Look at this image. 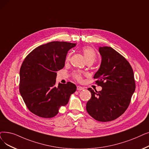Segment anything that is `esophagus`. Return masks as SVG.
Returning <instances> with one entry per match:
<instances>
[{
    "mask_svg": "<svg viewBox=\"0 0 149 149\" xmlns=\"http://www.w3.org/2000/svg\"><path fill=\"white\" fill-rule=\"evenodd\" d=\"M77 89L78 91H82L83 89H85V88L83 87V86H77Z\"/></svg>",
    "mask_w": 149,
    "mask_h": 149,
    "instance_id": "esophagus-1",
    "label": "esophagus"
}]
</instances>
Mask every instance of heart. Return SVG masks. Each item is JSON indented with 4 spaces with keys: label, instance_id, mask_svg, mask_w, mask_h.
<instances>
[{
    "label": "heart",
    "instance_id": "b5f03b06",
    "mask_svg": "<svg viewBox=\"0 0 149 149\" xmlns=\"http://www.w3.org/2000/svg\"><path fill=\"white\" fill-rule=\"evenodd\" d=\"M82 52L86 60V61H94L96 59V54L94 49L89 47H85L82 49ZM70 54H69L66 57V60H69L70 58ZM74 77L76 80H77L79 81H81L82 80V77L80 73L77 72L74 74Z\"/></svg>",
    "mask_w": 149,
    "mask_h": 149
}]
</instances>
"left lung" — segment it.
Here are the masks:
<instances>
[{
    "mask_svg": "<svg viewBox=\"0 0 149 149\" xmlns=\"http://www.w3.org/2000/svg\"><path fill=\"white\" fill-rule=\"evenodd\" d=\"M102 58L100 68L94 74L95 83L102 89L91 93L86 103V110L94 119L111 121L127 109L135 91L133 70L125 58L111 47H99Z\"/></svg>",
    "mask_w": 149,
    "mask_h": 149,
    "instance_id": "8db88e82",
    "label": "left lung"
}]
</instances>
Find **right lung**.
I'll list each match as a JSON object with an SVG mask.
<instances>
[{"label": "right lung", "instance_id": "1", "mask_svg": "<svg viewBox=\"0 0 149 149\" xmlns=\"http://www.w3.org/2000/svg\"><path fill=\"white\" fill-rule=\"evenodd\" d=\"M75 46L64 41L50 42L35 48L24 60L19 72V92L32 113L53 118L75 92L77 87L71 82L55 86L57 72L64 68L68 52Z\"/></svg>", "mask_w": 149, "mask_h": 149}]
</instances>
